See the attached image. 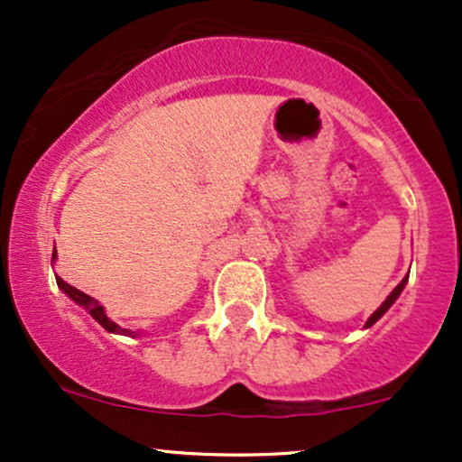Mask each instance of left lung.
<instances>
[{
	"label": "left lung",
	"instance_id": "1",
	"mask_svg": "<svg viewBox=\"0 0 462 462\" xmlns=\"http://www.w3.org/2000/svg\"><path fill=\"white\" fill-rule=\"evenodd\" d=\"M406 280H408V275H406V278H404V280H402V282H400V284H397V286H395V289H393V291H391V295H389V298H386V300L383 301V306H380V309H378V310H375V312H374V315H371V317H369V319H367V328H369V326H374V323H375V321H378V319H380V317H383V315H384V312L391 309V306H393V301H395L397 298H400L402 289H404Z\"/></svg>",
	"mask_w": 462,
	"mask_h": 462
}]
</instances>
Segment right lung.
I'll return each mask as SVG.
<instances>
[{
  "instance_id": "1",
  "label": "right lung",
  "mask_w": 462,
  "mask_h": 462,
  "mask_svg": "<svg viewBox=\"0 0 462 462\" xmlns=\"http://www.w3.org/2000/svg\"><path fill=\"white\" fill-rule=\"evenodd\" d=\"M51 258H56V249H54V256ZM56 282H58V286H60L62 291H65V293L69 295V298H71L73 301H76V304H79V306H84V309H87L88 312H91V317L95 321L99 323V326H104L106 330L108 332H116V334H134L132 330H128V328H121V326H116L115 321H110L108 317H106V312H104V306L99 304L97 300H93L91 295H87V293H82V291L79 289H76V286H71V284H67L65 280L62 278H58L56 275Z\"/></svg>"
}]
</instances>
